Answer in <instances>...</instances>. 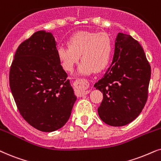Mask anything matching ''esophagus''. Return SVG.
Returning a JSON list of instances; mask_svg holds the SVG:
<instances>
[{
    "label": "esophagus",
    "instance_id": "obj_1",
    "mask_svg": "<svg viewBox=\"0 0 161 161\" xmlns=\"http://www.w3.org/2000/svg\"><path fill=\"white\" fill-rule=\"evenodd\" d=\"M76 89L77 93L80 94V95H87L89 93L90 90H89V81L83 78H78L73 83Z\"/></svg>",
    "mask_w": 161,
    "mask_h": 161
}]
</instances>
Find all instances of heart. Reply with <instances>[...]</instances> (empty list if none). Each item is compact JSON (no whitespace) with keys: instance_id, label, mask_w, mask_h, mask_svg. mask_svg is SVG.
Masks as SVG:
<instances>
[{"instance_id":"1","label":"heart","mask_w":161,"mask_h":161,"mask_svg":"<svg viewBox=\"0 0 161 161\" xmlns=\"http://www.w3.org/2000/svg\"><path fill=\"white\" fill-rule=\"evenodd\" d=\"M68 47L58 49V58L64 69L72 71L81 55L79 72L89 75L94 71L101 72L107 66L112 52L111 39L106 33L80 31L73 34L67 42Z\"/></svg>"}]
</instances>
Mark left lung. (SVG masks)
Returning <instances> with one entry per match:
<instances>
[{
  "instance_id": "left-lung-1",
  "label": "left lung",
  "mask_w": 161,
  "mask_h": 161,
  "mask_svg": "<svg viewBox=\"0 0 161 161\" xmlns=\"http://www.w3.org/2000/svg\"><path fill=\"white\" fill-rule=\"evenodd\" d=\"M111 66L95 87L103 93L97 108L100 118L112 126L135 120L147 101L151 66L138 41L118 33Z\"/></svg>"
}]
</instances>
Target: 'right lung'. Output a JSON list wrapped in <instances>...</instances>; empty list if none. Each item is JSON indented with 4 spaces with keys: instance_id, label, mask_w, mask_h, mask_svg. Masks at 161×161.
Instances as JSON below:
<instances>
[{
    "instance_id": "add662e5",
    "label": "right lung",
    "mask_w": 161,
    "mask_h": 161,
    "mask_svg": "<svg viewBox=\"0 0 161 161\" xmlns=\"http://www.w3.org/2000/svg\"><path fill=\"white\" fill-rule=\"evenodd\" d=\"M56 45L50 32H35L19 45L9 70L10 89L20 114L46 132L65 125L77 99Z\"/></svg>"
}]
</instances>
